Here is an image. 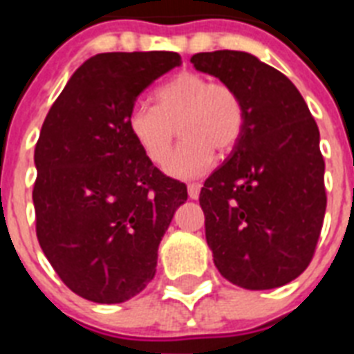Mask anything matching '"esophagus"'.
I'll use <instances>...</instances> for the list:
<instances>
[{
    "mask_svg": "<svg viewBox=\"0 0 354 354\" xmlns=\"http://www.w3.org/2000/svg\"><path fill=\"white\" fill-rule=\"evenodd\" d=\"M200 189H202V183H189L187 185V193L189 198L196 200L200 196Z\"/></svg>",
    "mask_w": 354,
    "mask_h": 354,
    "instance_id": "obj_1",
    "label": "esophagus"
}]
</instances>
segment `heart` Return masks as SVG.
<instances>
[{
	"instance_id": "b5f03b06",
	"label": "heart",
	"mask_w": 354,
	"mask_h": 354,
	"mask_svg": "<svg viewBox=\"0 0 354 354\" xmlns=\"http://www.w3.org/2000/svg\"><path fill=\"white\" fill-rule=\"evenodd\" d=\"M154 104L139 101L127 115L128 133L152 163H163L176 136H182L165 171L176 178L204 174L215 152H230L244 130L246 110L239 91L227 82L183 71L161 84Z\"/></svg>"
}]
</instances>
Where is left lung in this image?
<instances>
[{"label": "left lung", "instance_id": "8db88e82", "mask_svg": "<svg viewBox=\"0 0 354 354\" xmlns=\"http://www.w3.org/2000/svg\"><path fill=\"white\" fill-rule=\"evenodd\" d=\"M191 62L232 84L246 110L239 143L200 191L215 266L248 290L286 285L310 264L324 226L318 124L296 86L250 53H196Z\"/></svg>", "mask_w": 354, "mask_h": 354}]
</instances>
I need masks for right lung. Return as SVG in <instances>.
<instances>
[{
  "label": "right lung",
  "mask_w": 354,
  "mask_h": 354,
  "mask_svg": "<svg viewBox=\"0 0 354 354\" xmlns=\"http://www.w3.org/2000/svg\"><path fill=\"white\" fill-rule=\"evenodd\" d=\"M178 53H101L53 102L35 149L36 236L77 296L122 303L154 279L158 246L185 183L165 176L128 133L139 93Z\"/></svg>",
  "instance_id": "1"
}]
</instances>
